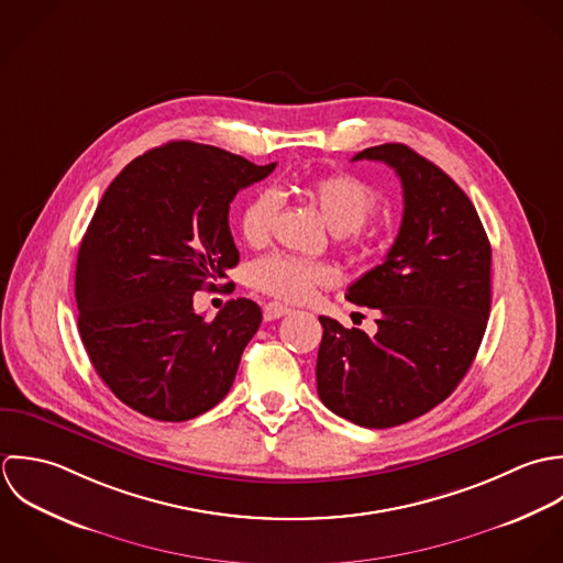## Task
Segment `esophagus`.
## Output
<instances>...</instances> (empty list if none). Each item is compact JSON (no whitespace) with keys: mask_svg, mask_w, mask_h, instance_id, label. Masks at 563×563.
I'll list each match as a JSON object with an SVG mask.
<instances>
[{"mask_svg":"<svg viewBox=\"0 0 563 563\" xmlns=\"http://www.w3.org/2000/svg\"><path fill=\"white\" fill-rule=\"evenodd\" d=\"M289 311H291V309H287V307L280 305V302H267V305L263 307V318H265L267 322H274V320H278V318H285Z\"/></svg>","mask_w":563,"mask_h":563,"instance_id":"34e87169","label":"esophagus"}]
</instances>
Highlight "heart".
<instances>
[{"instance_id": "obj_1", "label": "heart", "mask_w": 563, "mask_h": 563, "mask_svg": "<svg viewBox=\"0 0 563 563\" xmlns=\"http://www.w3.org/2000/svg\"><path fill=\"white\" fill-rule=\"evenodd\" d=\"M305 198L320 211L322 220L345 245H358V228L378 209L376 191L354 174H329L309 180L302 187ZM280 213V198L274 189L254 194L241 211V234L250 245H263L276 225ZM335 280L333 267L327 263L305 261L287 254H267L250 265L252 287L291 302L307 300L318 287Z\"/></svg>"}]
</instances>
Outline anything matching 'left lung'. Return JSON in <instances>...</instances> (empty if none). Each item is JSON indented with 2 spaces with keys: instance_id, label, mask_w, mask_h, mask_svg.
<instances>
[{
  "instance_id": "left-lung-1",
  "label": "left lung",
  "mask_w": 563,
  "mask_h": 563,
  "mask_svg": "<svg viewBox=\"0 0 563 563\" xmlns=\"http://www.w3.org/2000/svg\"><path fill=\"white\" fill-rule=\"evenodd\" d=\"M383 161L405 196L402 224L385 261L345 298L378 311L376 333L320 318V400L365 429L416 420L444 402L470 369L492 305V247L463 189L402 143L358 152Z\"/></svg>"
}]
</instances>
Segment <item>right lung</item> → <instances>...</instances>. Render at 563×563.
<instances>
[{
    "mask_svg": "<svg viewBox=\"0 0 563 563\" xmlns=\"http://www.w3.org/2000/svg\"><path fill=\"white\" fill-rule=\"evenodd\" d=\"M274 167L169 141L128 163L102 196L78 252V331L96 372L130 409L185 422L232 387L261 309L236 298L207 322L194 294L239 263L230 202Z\"/></svg>",
    "mask_w": 563,
    "mask_h": 563,
    "instance_id": "1",
    "label": "right lung"
}]
</instances>
